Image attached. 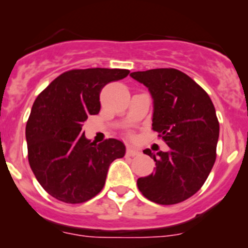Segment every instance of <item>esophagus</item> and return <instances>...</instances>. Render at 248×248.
I'll return each instance as SVG.
<instances>
[{
  "mask_svg": "<svg viewBox=\"0 0 248 248\" xmlns=\"http://www.w3.org/2000/svg\"><path fill=\"white\" fill-rule=\"evenodd\" d=\"M126 154H127V156H138V155H140V152L136 149H134L133 147H128Z\"/></svg>",
  "mask_w": 248,
  "mask_h": 248,
  "instance_id": "esophagus-1",
  "label": "esophagus"
}]
</instances>
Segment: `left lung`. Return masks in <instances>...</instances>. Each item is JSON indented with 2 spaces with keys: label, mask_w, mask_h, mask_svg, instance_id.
<instances>
[{
  "label": "left lung",
  "mask_w": 248,
  "mask_h": 248,
  "mask_svg": "<svg viewBox=\"0 0 248 248\" xmlns=\"http://www.w3.org/2000/svg\"><path fill=\"white\" fill-rule=\"evenodd\" d=\"M130 77L149 90L153 130L169 147L167 153L143 150L156 168L138 179V187L154 203H181L203 186L216 162L219 122L215 106L205 91L179 70L139 71Z\"/></svg>",
  "instance_id": "8db88e82"
}]
</instances>
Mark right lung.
<instances>
[{"instance_id": "right-lung-1", "label": "right lung", "mask_w": 248, "mask_h": 248, "mask_svg": "<svg viewBox=\"0 0 248 248\" xmlns=\"http://www.w3.org/2000/svg\"><path fill=\"white\" fill-rule=\"evenodd\" d=\"M129 75L122 69L70 70L57 77L33 102L27 127L28 160L49 195L67 204L90 201L101 191L108 168L126 153L116 139L91 142L82 122L100 110V92Z\"/></svg>"}]
</instances>
